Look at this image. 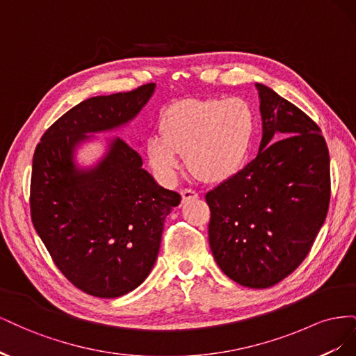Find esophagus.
Masks as SVG:
<instances>
[{"label": "esophagus", "instance_id": "34e87169", "mask_svg": "<svg viewBox=\"0 0 356 356\" xmlns=\"http://www.w3.org/2000/svg\"><path fill=\"white\" fill-rule=\"evenodd\" d=\"M181 196H182V202H188L193 199H197V193L191 188H182Z\"/></svg>", "mask_w": 356, "mask_h": 356}]
</instances>
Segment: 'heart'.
I'll return each mask as SVG.
<instances>
[{
    "mask_svg": "<svg viewBox=\"0 0 356 356\" xmlns=\"http://www.w3.org/2000/svg\"><path fill=\"white\" fill-rule=\"evenodd\" d=\"M257 117L242 98L184 101L160 118V134L147 139V156L163 181H172L182 156L204 181H224L245 166L255 141Z\"/></svg>",
    "mask_w": 356,
    "mask_h": 356,
    "instance_id": "b5f03b06",
    "label": "heart"
}]
</instances>
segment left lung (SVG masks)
I'll list each match as a JSON object with an SVG mask.
<instances>
[{
    "label": "left lung",
    "instance_id": "obj_1",
    "mask_svg": "<svg viewBox=\"0 0 356 356\" xmlns=\"http://www.w3.org/2000/svg\"><path fill=\"white\" fill-rule=\"evenodd\" d=\"M257 157L207 193L209 246L221 270L248 288H268L305 260L330 204V154L321 129L264 84Z\"/></svg>",
    "mask_w": 356,
    "mask_h": 356
}]
</instances>
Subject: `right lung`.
Segmentation results:
<instances>
[{
	"label": "right lung",
	"instance_id": "obj_1",
	"mask_svg": "<svg viewBox=\"0 0 356 356\" xmlns=\"http://www.w3.org/2000/svg\"><path fill=\"white\" fill-rule=\"evenodd\" d=\"M156 90L95 96L75 105L42 135L32 160L31 217L68 281L101 298L131 293L152 272L177 191L159 186L135 148L118 136L92 166L75 153L95 134L131 123Z\"/></svg>",
	"mask_w": 356,
	"mask_h": 356
}]
</instances>
